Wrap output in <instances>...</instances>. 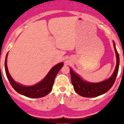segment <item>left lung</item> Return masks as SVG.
<instances>
[{
  "instance_id": "1",
  "label": "left lung",
  "mask_w": 124,
  "mask_h": 124,
  "mask_svg": "<svg viewBox=\"0 0 124 124\" xmlns=\"http://www.w3.org/2000/svg\"><path fill=\"white\" fill-rule=\"evenodd\" d=\"M113 45L116 51V65L112 75L107 80L97 83L86 82L70 69L72 83L74 90L78 94L85 97H95L106 93L113 86L118 72L119 65V54L116 51L114 42H113Z\"/></svg>"
}]
</instances>
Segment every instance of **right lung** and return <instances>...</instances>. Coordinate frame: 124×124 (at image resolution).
<instances>
[{
  "instance_id": "obj_1",
  "label": "right lung",
  "mask_w": 124,
  "mask_h": 124,
  "mask_svg": "<svg viewBox=\"0 0 124 124\" xmlns=\"http://www.w3.org/2000/svg\"><path fill=\"white\" fill-rule=\"evenodd\" d=\"M8 54L6 56L5 63L6 73V76L8 77L10 85L17 93L30 98L42 97L50 93L52 89V86H53L55 77L63 66V62L54 66L49 71L46 77L39 83L32 86H23L15 82L10 75L9 72L8 71V66H7Z\"/></svg>"
}]
</instances>
